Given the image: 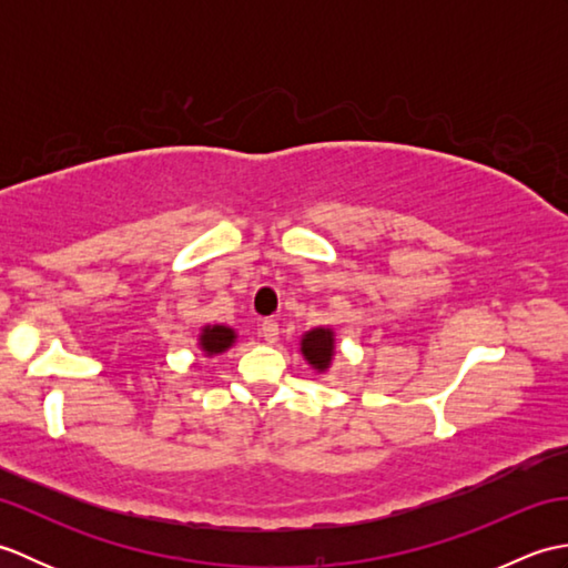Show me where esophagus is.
Returning <instances> with one entry per match:
<instances>
[{
	"label": "esophagus",
	"mask_w": 568,
	"mask_h": 568,
	"mask_svg": "<svg viewBox=\"0 0 568 568\" xmlns=\"http://www.w3.org/2000/svg\"><path fill=\"white\" fill-rule=\"evenodd\" d=\"M261 336L268 344H275L277 342V322L275 320H263L261 324Z\"/></svg>",
	"instance_id": "34e87169"
}]
</instances>
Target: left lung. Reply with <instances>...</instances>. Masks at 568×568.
<instances>
[{"label": "left lung", "mask_w": 568, "mask_h": 568, "mask_svg": "<svg viewBox=\"0 0 568 568\" xmlns=\"http://www.w3.org/2000/svg\"><path fill=\"white\" fill-rule=\"evenodd\" d=\"M300 352H303L305 361L315 371H329L334 358V332L327 327L310 329L303 336V342H300Z\"/></svg>", "instance_id": "obj_1"}]
</instances>
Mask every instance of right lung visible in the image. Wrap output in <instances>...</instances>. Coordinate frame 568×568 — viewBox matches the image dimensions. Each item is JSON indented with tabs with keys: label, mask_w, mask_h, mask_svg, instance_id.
I'll use <instances>...</instances> for the list:
<instances>
[{
	"label": "right lung",
	"mask_w": 568,
	"mask_h": 568,
	"mask_svg": "<svg viewBox=\"0 0 568 568\" xmlns=\"http://www.w3.org/2000/svg\"><path fill=\"white\" fill-rule=\"evenodd\" d=\"M234 342H236V332L232 327H226V324H207V327H202L200 348L207 356L224 354L226 348H232Z\"/></svg>",
	"instance_id": "add662e5"
}]
</instances>
